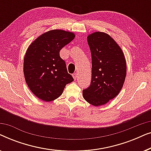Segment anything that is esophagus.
Listing matches in <instances>:
<instances>
[{"label":"esophagus","instance_id":"1","mask_svg":"<svg viewBox=\"0 0 151 151\" xmlns=\"http://www.w3.org/2000/svg\"><path fill=\"white\" fill-rule=\"evenodd\" d=\"M73 78H74V80H76V79H77V78H78V74L76 73H74L73 74Z\"/></svg>","mask_w":151,"mask_h":151}]
</instances>
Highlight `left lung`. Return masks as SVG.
<instances>
[{"mask_svg": "<svg viewBox=\"0 0 151 151\" xmlns=\"http://www.w3.org/2000/svg\"><path fill=\"white\" fill-rule=\"evenodd\" d=\"M87 42L91 53V82L82 96L89 104L101 106L119 94L127 75V63L120 47L106 33H93Z\"/></svg>", "mask_w": 151, "mask_h": 151, "instance_id": "left-lung-1", "label": "left lung"}]
</instances>
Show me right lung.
Returning a JSON list of instances; mask_svg holds the SVG:
<instances>
[{
    "mask_svg": "<svg viewBox=\"0 0 151 151\" xmlns=\"http://www.w3.org/2000/svg\"><path fill=\"white\" fill-rule=\"evenodd\" d=\"M74 38L73 32L53 29L40 35L29 46L24 58V76L29 89L40 100H55L74 80L60 56V51Z\"/></svg>",
    "mask_w": 151,
    "mask_h": 151,
    "instance_id": "right-lung-1",
    "label": "right lung"
}]
</instances>
